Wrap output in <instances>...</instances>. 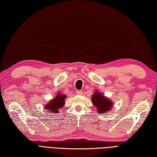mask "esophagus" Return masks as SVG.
<instances>
[{
  "label": "esophagus",
  "mask_w": 157,
  "mask_h": 157,
  "mask_svg": "<svg viewBox=\"0 0 157 157\" xmlns=\"http://www.w3.org/2000/svg\"><path fill=\"white\" fill-rule=\"evenodd\" d=\"M82 92L80 91V90H77V92H76V94L77 95H79V96H81V95L82 94Z\"/></svg>",
  "instance_id": "34e87169"
}]
</instances>
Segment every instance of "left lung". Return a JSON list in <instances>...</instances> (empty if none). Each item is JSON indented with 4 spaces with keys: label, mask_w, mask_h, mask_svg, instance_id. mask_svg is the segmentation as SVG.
Masks as SVG:
<instances>
[{
    "label": "left lung",
    "mask_w": 157,
    "mask_h": 157,
    "mask_svg": "<svg viewBox=\"0 0 157 157\" xmlns=\"http://www.w3.org/2000/svg\"><path fill=\"white\" fill-rule=\"evenodd\" d=\"M92 102L96 107L97 112L105 114L113 107L114 103L110 99L104 96L98 90H96L92 96Z\"/></svg>",
    "instance_id": "8db88e82"
}]
</instances>
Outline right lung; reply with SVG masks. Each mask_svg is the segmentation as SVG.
<instances>
[{
  "mask_svg": "<svg viewBox=\"0 0 157 157\" xmlns=\"http://www.w3.org/2000/svg\"><path fill=\"white\" fill-rule=\"evenodd\" d=\"M67 98L65 94L57 92L55 98L50 99V101L44 107L46 111L52 113H59V111L65 105V99Z\"/></svg>",
  "mask_w": 157,
  "mask_h": 157,
  "instance_id": "add662e5",
  "label": "right lung"
}]
</instances>
